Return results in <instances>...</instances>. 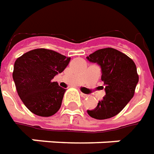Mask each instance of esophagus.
<instances>
[{
    "label": "esophagus",
    "instance_id": "34e87169",
    "mask_svg": "<svg viewBox=\"0 0 154 154\" xmlns=\"http://www.w3.org/2000/svg\"><path fill=\"white\" fill-rule=\"evenodd\" d=\"M80 95H81L83 98H87V97L89 96L88 94H84V93H80Z\"/></svg>",
    "mask_w": 154,
    "mask_h": 154
}]
</instances>
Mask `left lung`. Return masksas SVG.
I'll return each mask as SVG.
<instances>
[{
	"label": "left lung",
	"instance_id": "left-lung-1",
	"mask_svg": "<svg viewBox=\"0 0 154 154\" xmlns=\"http://www.w3.org/2000/svg\"><path fill=\"white\" fill-rule=\"evenodd\" d=\"M86 59L101 69L105 95L95 109L87 110L90 117L106 119L117 115L134 94L138 75L134 62L126 54L113 48L96 51Z\"/></svg>",
	"mask_w": 154,
	"mask_h": 154
}]
</instances>
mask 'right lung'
Returning <instances> with one entry per match:
<instances>
[{"label": "right lung", "instance_id": "right-lung-1", "mask_svg": "<svg viewBox=\"0 0 154 154\" xmlns=\"http://www.w3.org/2000/svg\"><path fill=\"white\" fill-rule=\"evenodd\" d=\"M69 60L70 57L46 49L32 50L16 60L13 80L18 95L30 112L50 117L60 109L66 89L52 79Z\"/></svg>", "mask_w": 154, "mask_h": 154}]
</instances>
